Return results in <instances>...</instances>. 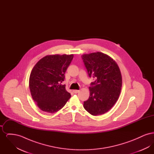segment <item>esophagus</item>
<instances>
[{"label":"esophagus","mask_w":154,"mask_h":154,"mask_svg":"<svg viewBox=\"0 0 154 154\" xmlns=\"http://www.w3.org/2000/svg\"><path fill=\"white\" fill-rule=\"evenodd\" d=\"M79 90H73V92L74 94H77L78 92H79Z\"/></svg>","instance_id":"obj_1"}]
</instances>
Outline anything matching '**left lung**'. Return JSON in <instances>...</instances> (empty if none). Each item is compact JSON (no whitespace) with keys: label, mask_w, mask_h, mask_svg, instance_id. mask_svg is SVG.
I'll return each mask as SVG.
<instances>
[{"label":"left lung","mask_w":154,"mask_h":154,"mask_svg":"<svg viewBox=\"0 0 154 154\" xmlns=\"http://www.w3.org/2000/svg\"><path fill=\"white\" fill-rule=\"evenodd\" d=\"M89 77L90 96L84 107L92 116L107 112L117 102L122 88V75L116 62L100 52L81 56Z\"/></svg>","instance_id":"obj_1"}]
</instances>
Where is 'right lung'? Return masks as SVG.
<instances>
[{
  "label": "right lung",
  "instance_id": "obj_1",
  "mask_svg": "<svg viewBox=\"0 0 154 154\" xmlns=\"http://www.w3.org/2000/svg\"><path fill=\"white\" fill-rule=\"evenodd\" d=\"M73 55H47L37 62L30 75V91L40 110L54 113L60 110L70 98L65 85L61 83Z\"/></svg>",
  "mask_w": 154,
  "mask_h": 154
}]
</instances>
